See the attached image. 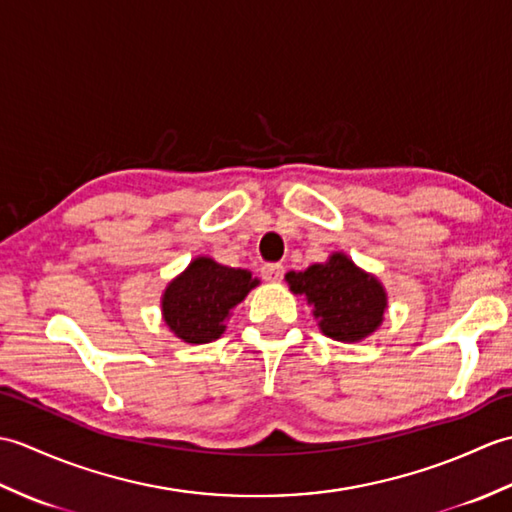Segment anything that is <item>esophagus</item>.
I'll list each match as a JSON object with an SVG mask.
<instances>
[{
  "instance_id": "1",
  "label": "esophagus",
  "mask_w": 512,
  "mask_h": 512,
  "mask_svg": "<svg viewBox=\"0 0 512 512\" xmlns=\"http://www.w3.org/2000/svg\"><path fill=\"white\" fill-rule=\"evenodd\" d=\"M262 277L266 281H270V284H275V281H281V277H284V266H281V264H266L262 268Z\"/></svg>"
}]
</instances>
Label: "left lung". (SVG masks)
<instances>
[{
	"mask_svg": "<svg viewBox=\"0 0 512 512\" xmlns=\"http://www.w3.org/2000/svg\"><path fill=\"white\" fill-rule=\"evenodd\" d=\"M286 284L292 295L308 301L319 330L332 341H365L385 321L389 303L385 286L341 250L332 253L328 262L312 264L301 273L290 270Z\"/></svg>",
	"mask_w": 512,
	"mask_h": 512,
	"instance_id": "left-lung-1",
	"label": "left lung"
}]
</instances>
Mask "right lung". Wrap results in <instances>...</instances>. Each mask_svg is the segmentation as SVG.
<instances>
[{"label":"right lung","mask_w":512,"mask_h":512,"mask_svg":"<svg viewBox=\"0 0 512 512\" xmlns=\"http://www.w3.org/2000/svg\"><path fill=\"white\" fill-rule=\"evenodd\" d=\"M259 279L246 268H228L200 255L162 290V321L189 345L211 343L226 332V321Z\"/></svg>","instance_id":"right-lung-1"}]
</instances>
